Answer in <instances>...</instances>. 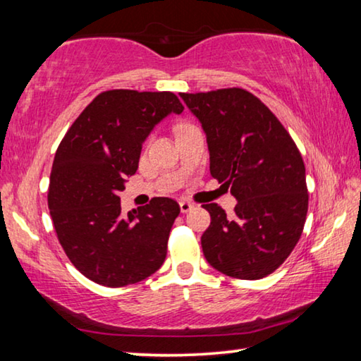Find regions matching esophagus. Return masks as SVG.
<instances>
[{
	"label": "esophagus",
	"instance_id": "obj_1",
	"mask_svg": "<svg viewBox=\"0 0 361 361\" xmlns=\"http://www.w3.org/2000/svg\"><path fill=\"white\" fill-rule=\"evenodd\" d=\"M194 209V205L191 202H188V200H180V210L181 213H188Z\"/></svg>",
	"mask_w": 361,
	"mask_h": 361
}]
</instances>
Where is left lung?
Here are the masks:
<instances>
[{
    "mask_svg": "<svg viewBox=\"0 0 361 361\" xmlns=\"http://www.w3.org/2000/svg\"><path fill=\"white\" fill-rule=\"evenodd\" d=\"M200 121L210 173L237 199L232 215L204 204L205 259L216 271L258 280L283 264L302 234L309 207L305 167L276 114L245 89L180 94Z\"/></svg>",
    "mask_w": 361,
    "mask_h": 361,
    "instance_id": "left-lung-1",
    "label": "left lung"
}]
</instances>
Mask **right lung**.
<instances>
[{
    "label": "right lung",
    "instance_id": "right-lung-1",
    "mask_svg": "<svg viewBox=\"0 0 361 361\" xmlns=\"http://www.w3.org/2000/svg\"><path fill=\"white\" fill-rule=\"evenodd\" d=\"M185 106L173 92L106 90L84 108L60 142L47 204L59 242L82 276L118 288L162 266L180 205L154 197L121 213L119 191L137 172L149 132Z\"/></svg>",
    "mask_w": 361,
    "mask_h": 361
}]
</instances>
